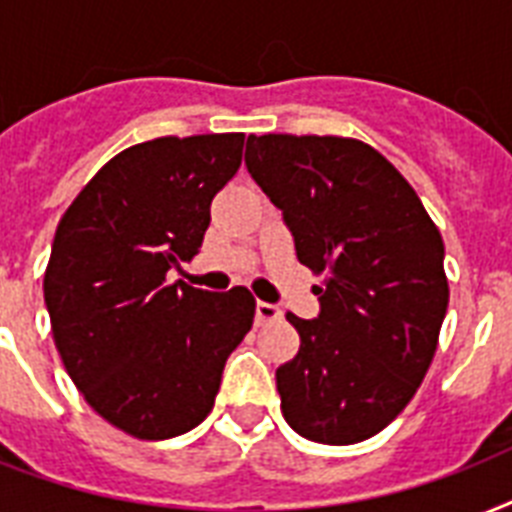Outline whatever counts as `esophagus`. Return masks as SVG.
<instances>
[{
    "instance_id": "34e87169",
    "label": "esophagus",
    "mask_w": 512,
    "mask_h": 512,
    "mask_svg": "<svg viewBox=\"0 0 512 512\" xmlns=\"http://www.w3.org/2000/svg\"><path fill=\"white\" fill-rule=\"evenodd\" d=\"M276 319H281L279 305L257 300V305H255V321H257V324H268V321H276Z\"/></svg>"
}]
</instances>
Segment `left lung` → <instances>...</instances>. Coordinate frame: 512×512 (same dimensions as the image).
Instances as JSON below:
<instances>
[{"mask_svg":"<svg viewBox=\"0 0 512 512\" xmlns=\"http://www.w3.org/2000/svg\"><path fill=\"white\" fill-rule=\"evenodd\" d=\"M249 175L281 209L316 319L276 369L281 412L308 441L345 446L396 420L428 372L449 305L444 241L401 172L361 140L249 135Z\"/></svg>","mask_w":512,"mask_h":512,"instance_id":"1","label":"left lung"}]
</instances>
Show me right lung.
I'll use <instances>...</instances> for the list:
<instances>
[{
  "mask_svg": "<svg viewBox=\"0 0 512 512\" xmlns=\"http://www.w3.org/2000/svg\"><path fill=\"white\" fill-rule=\"evenodd\" d=\"M241 148V132L138 143L100 167L55 231L44 303L63 366L103 420L143 441L212 412L225 361L252 329L249 289L167 279L199 252Z\"/></svg>",
  "mask_w": 512,
  "mask_h": 512,
  "instance_id": "right-lung-1",
  "label": "right lung"
}]
</instances>
